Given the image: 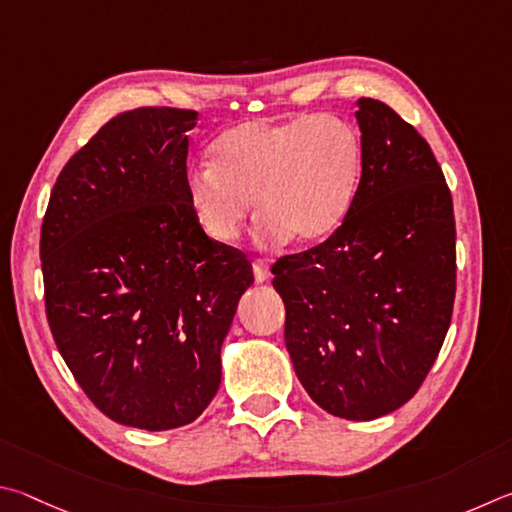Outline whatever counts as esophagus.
Listing matches in <instances>:
<instances>
[{"label":"esophagus","instance_id":"1","mask_svg":"<svg viewBox=\"0 0 512 512\" xmlns=\"http://www.w3.org/2000/svg\"><path fill=\"white\" fill-rule=\"evenodd\" d=\"M251 267H254V279H256V283H265V281L272 276L270 267H267L265 261H254V263H251Z\"/></svg>","mask_w":512,"mask_h":512}]
</instances>
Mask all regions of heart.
I'll list each match as a JSON object with an SVG mask.
<instances>
[{
  "label": "heart",
  "mask_w": 512,
  "mask_h": 512,
  "mask_svg": "<svg viewBox=\"0 0 512 512\" xmlns=\"http://www.w3.org/2000/svg\"><path fill=\"white\" fill-rule=\"evenodd\" d=\"M364 175L362 137L335 114L288 121H245L211 143V164L184 177V193L200 229L215 242L238 238L251 197L256 238L315 245L351 213Z\"/></svg>",
  "instance_id": "1"
}]
</instances>
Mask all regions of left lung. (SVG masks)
Segmentation results:
<instances>
[{"label": "left lung", "mask_w": 512, "mask_h": 512, "mask_svg": "<svg viewBox=\"0 0 512 512\" xmlns=\"http://www.w3.org/2000/svg\"><path fill=\"white\" fill-rule=\"evenodd\" d=\"M364 175L346 220L321 245L272 267L285 346L328 414L373 420L405 405L452 321V195L429 143L375 98L355 103Z\"/></svg>", "instance_id": "left-lung-1"}]
</instances>
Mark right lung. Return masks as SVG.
I'll return each instance as SVG.
<instances>
[{"mask_svg": "<svg viewBox=\"0 0 512 512\" xmlns=\"http://www.w3.org/2000/svg\"><path fill=\"white\" fill-rule=\"evenodd\" d=\"M197 112L139 107L62 168L42 222L44 303L87 398L116 423H193L220 389V351L251 263L211 240L184 193Z\"/></svg>", "mask_w": 512, "mask_h": 512, "instance_id": "add662e5", "label": "right lung"}]
</instances>
